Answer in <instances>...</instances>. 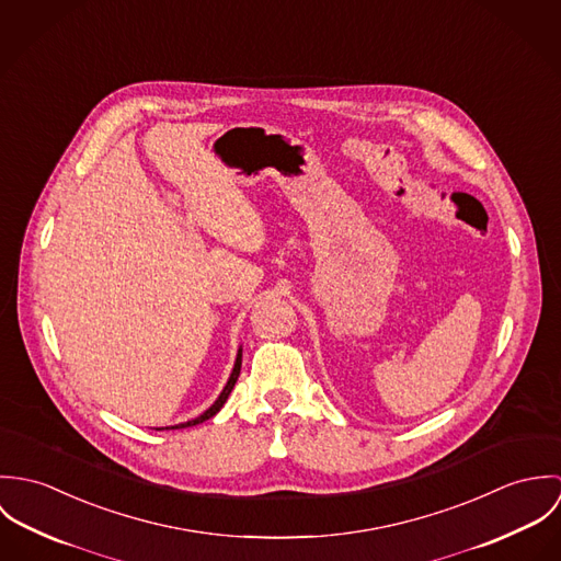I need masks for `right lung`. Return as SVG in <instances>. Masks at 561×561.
Here are the masks:
<instances>
[{"label": "right lung", "mask_w": 561, "mask_h": 561, "mask_svg": "<svg viewBox=\"0 0 561 561\" xmlns=\"http://www.w3.org/2000/svg\"><path fill=\"white\" fill-rule=\"evenodd\" d=\"M241 371V347L238 350V356H236V365H233V371H231V376H229V380H227V385H225V389H222V393L218 396V400L214 401L203 414H198L196 419H192V421H185V423H179V425H170V427H165V430H181V427H190V425H198V423H203V421H207V419H211L216 412H220V408L225 405V401L229 400V396H231V391H233V387H236V382H238V378H240ZM156 430H163V427H156Z\"/></svg>", "instance_id": "add662e5"}]
</instances>
